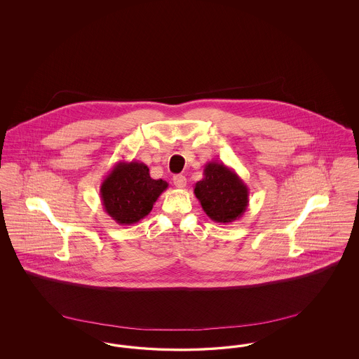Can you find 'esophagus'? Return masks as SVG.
<instances>
[{"label":"esophagus","instance_id":"obj_1","mask_svg":"<svg viewBox=\"0 0 359 359\" xmlns=\"http://www.w3.org/2000/svg\"><path fill=\"white\" fill-rule=\"evenodd\" d=\"M173 184H175V187L176 188L186 187V184H187L186 176H183V175H176V176H173Z\"/></svg>","mask_w":359,"mask_h":359}]
</instances>
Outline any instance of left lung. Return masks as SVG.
<instances>
[{
	"label": "left lung",
	"mask_w": 359,
	"mask_h": 359,
	"mask_svg": "<svg viewBox=\"0 0 359 359\" xmlns=\"http://www.w3.org/2000/svg\"><path fill=\"white\" fill-rule=\"evenodd\" d=\"M194 194L207 217L217 223H231L242 218L249 205V188L223 163L210 161L205 165L203 179Z\"/></svg>",
	"instance_id": "obj_1"
}]
</instances>
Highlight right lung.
<instances>
[{
	"mask_svg": "<svg viewBox=\"0 0 359 359\" xmlns=\"http://www.w3.org/2000/svg\"><path fill=\"white\" fill-rule=\"evenodd\" d=\"M168 188L163 179L154 180L147 164L120 161L101 183L100 195L106 214L122 226H130L145 218L154 202Z\"/></svg>",
	"mask_w": 359,
	"mask_h": 359,
	"instance_id": "1",
	"label": "right lung"
}]
</instances>
